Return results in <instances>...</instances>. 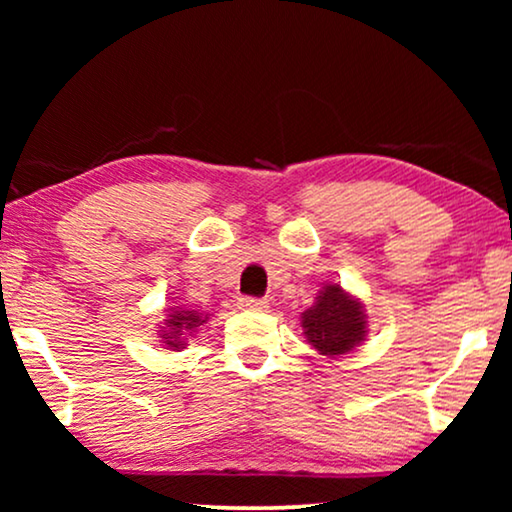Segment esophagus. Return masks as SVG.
Returning a JSON list of instances; mask_svg holds the SVG:
<instances>
[{
	"instance_id": "34e87169",
	"label": "esophagus",
	"mask_w": 512,
	"mask_h": 512,
	"mask_svg": "<svg viewBox=\"0 0 512 512\" xmlns=\"http://www.w3.org/2000/svg\"><path fill=\"white\" fill-rule=\"evenodd\" d=\"M240 310L244 312H265L270 307V303L265 298H254V296H244L240 298Z\"/></svg>"
}]
</instances>
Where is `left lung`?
<instances>
[{
  "mask_svg": "<svg viewBox=\"0 0 512 512\" xmlns=\"http://www.w3.org/2000/svg\"><path fill=\"white\" fill-rule=\"evenodd\" d=\"M303 331L321 354H347L366 335V314L359 300L342 291L340 284H328L317 303L303 312Z\"/></svg>",
  "mask_w": 512,
  "mask_h": 512,
  "instance_id": "1",
  "label": "left lung"
}]
</instances>
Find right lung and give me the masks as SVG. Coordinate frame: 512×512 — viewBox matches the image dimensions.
<instances>
[{"label": "right lung", "instance_id": "obj_1", "mask_svg": "<svg viewBox=\"0 0 512 512\" xmlns=\"http://www.w3.org/2000/svg\"><path fill=\"white\" fill-rule=\"evenodd\" d=\"M207 321V317H200V312L195 310H172L170 319H165V328H163V342L170 349H184L186 345V335H191L195 328L202 326Z\"/></svg>", "mask_w": 512, "mask_h": 512}]
</instances>
